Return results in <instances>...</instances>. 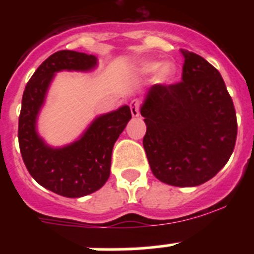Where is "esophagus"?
<instances>
[{
    "mask_svg": "<svg viewBox=\"0 0 254 254\" xmlns=\"http://www.w3.org/2000/svg\"><path fill=\"white\" fill-rule=\"evenodd\" d=\"M129 109H131L132 117L140 116V102H138V100H132V102L129 103Z\"/></svg>",
    "mask_w": 254,
    "mask_h": 254,
    "instance_id": "1",
    "label": "esophagus"
}]
</instances>
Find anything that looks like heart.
Listing matches in <instances>:
<instances>
[{
  "mask_svg": "<svg viewBox=\"0 0 254 254\" xmlns=\"http://www.w3.org/2000/svg\"><path fill=\"white\" fill-rule=\"evenodd\" d=\"M136 73L141 77H146L155 73V81L165 85L172 81L177 73V66L173 61H167L160 64L159 61H146L138 64Z\"/></svg>",
  "mask_w": 254,
  "mask_h": 254,
  "instance_id": "obj_1",
  "label": "heart"
}]
</instances>
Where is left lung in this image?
I'll list each match as a JSON object with an SVG mask.
<instances>
[{
    "mask_svg": "<svg viewBox=\"0 0 254 254\" xmlns=\"http://www.w3.org/2000/svg\"><path fill=\"white\" fill-rule=\"evenodd\" d=\"M181 52L182 81L154 85L141 104L143 147L159 181L196 187L216 176L232 156L237 116L219 71L193 52Z\"/></svg>",
    "mask_w": 254,
    "mask_h": 254,
    "instance_id": "left-lung-1",
    "label": "left lung"
}]
</instances>
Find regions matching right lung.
Listing matches in <instances>:
<instances>
[{
  "label": "right lung",
  "mask_w": 254,
  "mask_h": 254,
  "mask_svg": "<svg viewBox=\"0 0 254 254\" xmlns=\"http://www.w3.org/2000/svg\"><path fill=\"white\" fill-rule=\"evenodd\" d=\"M98 58L60 51L40 64L26 84L19 117V145L30 176L42 187L68 198L100 190L111 174L114 142L131 120L128 105L96 116L80 136L64 146H52L38 132V118L58 72H91Z\"/></svg>",
  "instance_id": "add662e5"
}]
</instances>
